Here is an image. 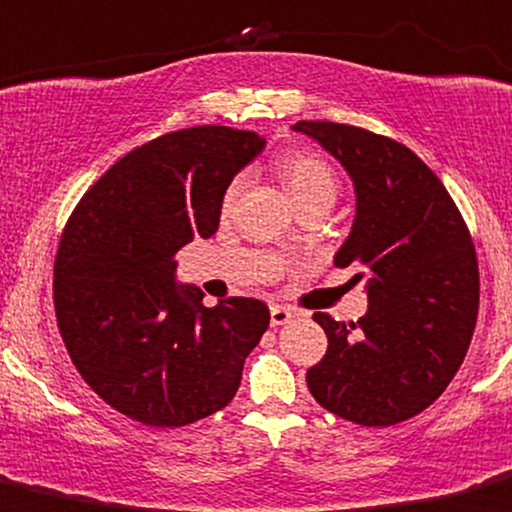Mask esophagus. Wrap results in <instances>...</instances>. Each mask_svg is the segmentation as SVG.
I'll return each mask as SVG.
<instances>
[{
    "instance_id": "1",
    "label": "esophagus",
    "mask_w": 512,
    "mask_h": 512,
    "mask_svg": "<svg viewBox=\"0 0 512 512\" xmlns=\"http://www.w3.org/2000/svg\"><path fill=\"white\" fill-rule=\"evenodd\" d=\"M294 316H297V311L289 309V306H284V304H272V306H270V321H272V326H284V324H289V321H292Z\"/></svg>"
}]
</instances>
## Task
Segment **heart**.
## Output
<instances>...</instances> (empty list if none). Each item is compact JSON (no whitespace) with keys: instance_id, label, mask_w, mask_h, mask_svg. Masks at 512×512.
<instances>
[{"instance_id":"1","label":"heart","mask_w":512,"mask_h":512,"mask_svg":"<svg viewBox=\"0 0 512 512\" xmlns=\"http://www.w3.org/2000/svg\"><path fill=\"white\" fill-rule=\"evenodd\" d=\"M277 171L282 176L284 186L292 193L294 203L301 208L306 206H328L336 203L338 196V174L331 166V161L321 157L319 152L311 149H297L287 152L277 161ZM242 179H235L233 184L225 188L223 196V213H230L235 198H238Z\"/></svg>"}]
</instances>
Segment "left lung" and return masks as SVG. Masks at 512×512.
<instances>
[{"instance_id":"1","label":"left lung","mask_w":512,"mask_h":512,"mask_svg":"<svg viewBox=\"0 0 512 512\" xmlns=\"http://www.w3.org/2000/svg\"><path fill=\"white\" fill-rule=\"evenodd\" d=\"M351 174L353 230L336 267L368 277V314L316 311L326 355L306 370L311 395L360 427H392L424 412L464 363L478 316V260L466 220L412 149L338 122L301 120Z\"/></svg>"}]
</instances>
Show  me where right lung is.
<instances>
[{
    "instance_id": "add662e5",
    "label": "right lung",
    "mask_w": 512,
    "mask_h": 512,
    "mask_svg": "<svg viewBox=\"0 0 512 512\" xmlns=\"http://www.w3.org/2000/svg\"><path fill=\"white\" fill-rule=\"evenodd\" d=\"M265 147L223 125L179 129L132 149L73 208L53 262L58 331L100 400L147 427L223 410L270 326L265 301L203 304L174 287V255L218 230L225 188Z\"/></svg>"
}]
</instances>
